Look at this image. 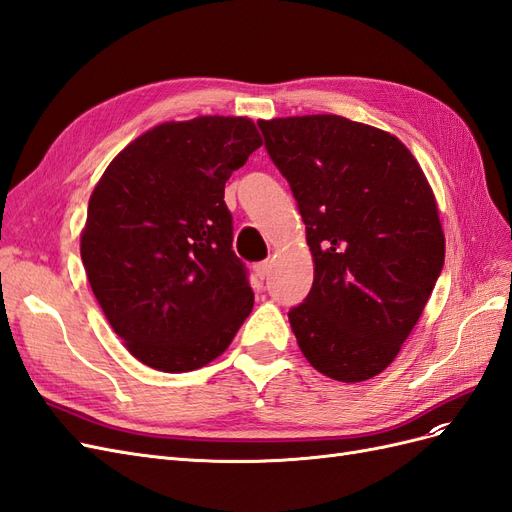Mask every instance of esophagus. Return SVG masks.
<instances>
[{"label":"esophagus","mask_w":512,"mask_h":512,"mask_svg":"<svg viewBox=\"0 0 512 512\" xmlns=\"http://www.w3.org/2000/svg\"><path fill=\"white\" fill-rule=\"evenodd\" d=\"M254 271H256V275L260 277V280H265V277H267L269 271H271V262H269V260L258 262V265H254Z\"/></svg>","instance_id":"obj_1"}]
</instances>
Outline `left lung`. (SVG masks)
<instances>
[{
    "instance_id": "8db88e82",
    "label": "left lung",
    "mask_w": 512,
    "mask_h": 512,
    "mask_svg": "<svg viewBox=\"0 0 512 512\" xmlns=\"http://www.w3.org/2000/svg\"><path fill=\"white\" fill-rule=\"evenodd\" d=\"M314 256L288 312L305 359L339 382L389 367L444 267L436 196L406 145L339 115L258 121Z\"/></svg>"
}]
</instances>
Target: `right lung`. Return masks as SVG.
I'll list each match as a JSON object with an SVG mask.
<instances>
[{"mask_svg":"<svg viewBox=\"0 0 512 512\" xmlns=\"http://www.w3.org/2000/svg\"><path fill=\"white\" fill-rule=\"evenodd\" d=\"M260 145L247 117L168 121L104 170L81 258L106 320L141 363L166 374L203 367L250 316L224 185Z\"/></svg>","mask_w":512,"mask_h":512,"instance_id":"1","label":"right lung"}]
</instances>
